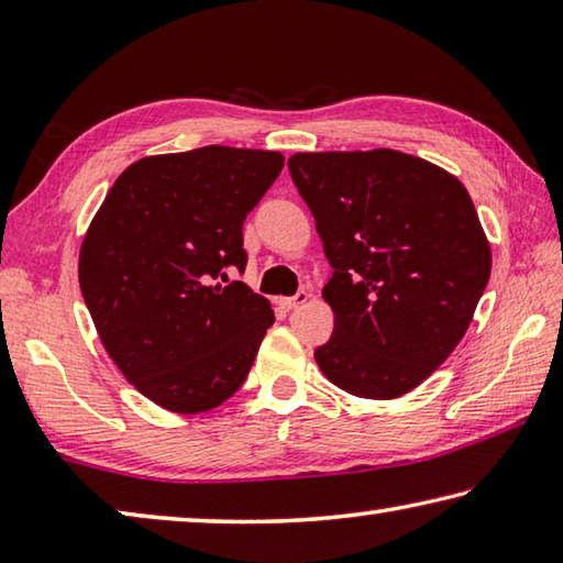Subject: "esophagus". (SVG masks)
Listing matches in <instances>:
<instances>
[{
	"mask_svg": "<svg viewBox=\"0 0 563 563\" xmlns=\"http://www.w3.org/2000/svg\"><path fill=\"white\" fill-rule=\"evenodd\" d=\"M308 298H310L308 292H305V290H298L295 295H290V298H283V300H280V305H283L285 310H295V308H300V305L308 302Z\"/></svg>",
	"mask_w": 563,
	"mask_h": 563,
	"instance_id": "esophagus-1",
	"label": "esophagus"
}]
</instances>
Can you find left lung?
<instances>
[{
	"mask_svg": "<svg viewBox=\"0 0 563 563\" xmlns=\"http://www.w3.org/2000/svg\"><path fill=\"white\" fill-rule=\"evenodd\" d=\"M292 184L316 218L335 330L316 360L332 385L395 399L460 345L492 273L466 188L393 148L295 154Z\"/></svg>",
	"mask_w": 563,
	"mask_h": 563,
	"instance_id": "left-lung-1",
	"label": "left lung"
}]
</instances>
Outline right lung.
<instances>
[{
	"label": "right lung",
	"instance_id": "right-lung-1",
	"mask_svg": "<svg viewBox=\"0 0 563 563\" xmlns=\"http://www.w3.org/2000/svg\"><path fill=\"white\" fill-rule=\"evenodd\" d=\"M283 164L278 151L231 146L148 156L93 216L79 258L84 302L111 360L151 402L208 412L251 373L275 316L225 273L245 271L243 223Z\"/></svg>",
	"mask_w": 563,
	"mask_h": 563
}]
</instances>
